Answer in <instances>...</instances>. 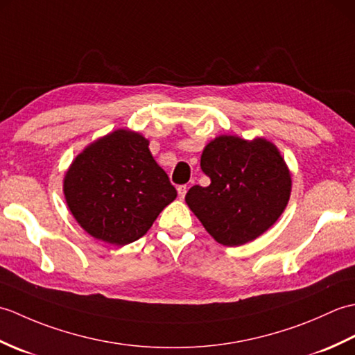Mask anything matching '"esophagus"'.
I'll return each instance as SVG.
<instances>
[{"label":"esophagus","mask_w":355,"mask_h":355,"mask_svg":"<svg viewBox=\"0 0 355 355\" xmlns=\"http://www.w3.org/2000/svg\"><path fill=\"white\" fill-rule=\"evenodd\" d=\"M177 192H178V197L183 200V198L186 197V192H187V186H178V187H177Z\"/></svg>","instance_id":"esophagus-1"}]
</instances>
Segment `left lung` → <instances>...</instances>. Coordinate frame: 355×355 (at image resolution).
Returning a JSON list of instances; mask_svg holds the SVG:
<instances>
[{
	"mask_svg": "<svg viewBox=\"0 0 355 355\" xmlns=\"http://www.w3.org/2000/svg\"><path fill=\"white\" fill-rule=\"evenodd\" d=\"M207 187L192 186L186 202L215 241L243 245L262 235L290 200L291 175L273 143L220 135L201 154Z\"/></svg>",
	"mask_w": 355,
	"mask_h": 355,
	"instance_id": "8db88e82",
	"label": "left lung"
}]
</instances>
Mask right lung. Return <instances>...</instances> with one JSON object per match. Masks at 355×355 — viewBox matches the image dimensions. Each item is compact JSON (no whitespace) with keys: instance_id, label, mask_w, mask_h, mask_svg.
Returning <instances> with one entry per match:
<instances>
[{"instance_id":"add662e5","label":"right lung","mask_w":355,"mask_h":355,"mask_svg":"<svg viewBox=\"0 0 355 355\" xmlns=\"http://www.w3.org/2000/svg\"><path fill=\"white\" fill-rule=\"evenodd\" d=\"M148 146L139 132L117 130L87 146L67 171V206L93 238L134 243L175 200V187Z\"/></svg>"}]
</instances>
